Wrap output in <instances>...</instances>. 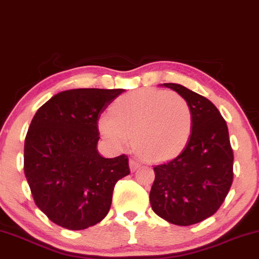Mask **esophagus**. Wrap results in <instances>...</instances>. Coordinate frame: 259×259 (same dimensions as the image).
<instances>
[{"label":"esophagus","instance_id":"34e87169","mask_svg":"<svg viewBox=\"0 0 259 259\" xmlns=\"http://www.w3.org/2000/svg\"><path fill=\"white\" fill-rule=\"evenodd\" d=\"M129 165H130V169H132L133 171H135L136 169H139L140 167H141V162H140L139 159L133 158L129 160Z\"/></svg>","mask_w":259,"mask_h":259}]
</instances>
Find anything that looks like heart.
I'll use <instances>...</instances> for the list:
<instances>
[{
	"label": "heart",
	"instance_id": "obj_1",
	"mask_svg": "<svg viewBox=\"0 0 259 259\" xmlns=\"http://www.w3.org/2000/svg\"><path fill=\"white\" fill-rule=\"evenodd\" d=\"M111 114L99 121L102 135L117 146L127 145L134 138L138 152L151 160L178 154L191 135V107L177 92L133 91L113 103Z\"/></svg>",
	"mask_w": 259,
	"mask_h": 259
}]
</instances>
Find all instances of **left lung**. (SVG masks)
<instances>
[{
  "mask_svg": "<svg viewBox=\"0 0 259 259\" xmlns=\"http://www.w3.org/2000/svg\"><path fill=\"white\" fill-rule=\"evenodd\" d=\"M183 96L192 112V130L179 156L153 167L150 202L153 212L187 227L213 215L227 197L234 153L227 121L206 97L179 84H163Z\"/></svg>",
  "mask_w": 259,
  "mask_h": 259,
  "instance_id": "8db88e82",
  "label": "left lung"
}]
</instances>
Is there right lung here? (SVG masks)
Segmentation results:
<instances>
[{"label": "right lung", "instance_id": "1", "mask_svg": "<svg viewBox=\"0 0 259 259\" xmlns=\"http://www.w3.org/2000/svg\"><path fill=\"white\" fill-rule=\"evenodd\" d=\"M123 89H74L35 113L25 136L24 173L35 204L50 221L82 230L102 221L115 183L130 174L126 154L97 151L100 115Z\"/></svg>", "mask_w": 259, "mask_h": 259}]
</instances>
